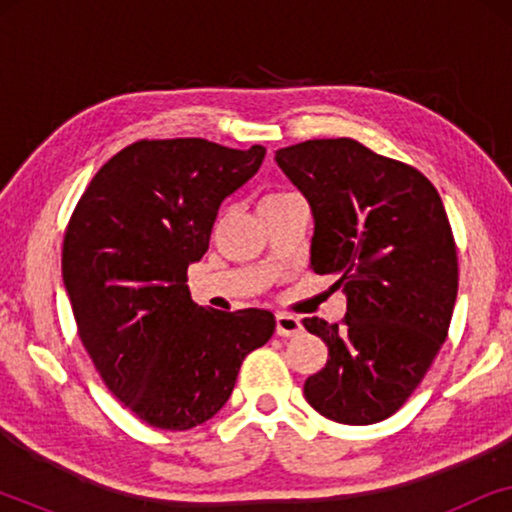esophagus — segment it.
<instances>
[{
    "label": "esophagus",
    "instance_id": "obj_1",
    "mask_svg": "<svg viewBox=\"0 0 512 512\" xmlns=\"http://www.w3.org/2000/svg\"><path fill=\"white\" fill-rule=\"evenodd\" d=\"M303 331V324H300L298 317H291V314H277V335L282 338H293Z\"/></svg>",
    "mask_w": 512,
    "mask_h": 512
}]
</instances>
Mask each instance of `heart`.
I'll return each instance as SVG.
<instances>
[{
    "label": "heart",
    "mask_w": 512,
    "mask_h": 512,
    "mask_svg": "<svg viewBox=\"0 0 512 512\" xmlns=\"http://www.w3.org/2000/svg\"><path fill=\"white\" fill-rule=\"evenodd\" d=\"M286 195H291V193H272V195H268V198H263V202H265V200H279V198H286Z\"/></svg>",
    "instance_id": "1"
}]
</instances>
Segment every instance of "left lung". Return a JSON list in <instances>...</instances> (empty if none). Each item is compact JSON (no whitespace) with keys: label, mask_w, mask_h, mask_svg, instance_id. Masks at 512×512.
<instances>
[{"label":"left lung","mask_w":512,"mask_h":512,"mask_svg":"<svg viewBox=\"0 0 512 512\" xmlns=\"http://www.w3.org/2000/svg\"><path fill=\"white\" fill-rule=\"evenodd\" d=\"M275 160L310 202V268L340 277L342 324H303L328 347L305 398L340 424L394 415L422 382L450 328L457 249L443 200L415 167L349 137L286 146Z\"/></svg>","instance_id":"left-lung-1"}]
</instances>
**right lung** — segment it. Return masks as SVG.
I'll list each match as a JSON object with an SVG mask.
<instances>
[{"label": "right lung", "mask_w": 512, "mask_h": 512, "mask_svg": "<svg viewBox=\"0 0 512 512\" xmlns=\"http://www.w3.org/2000/svg\"><path fill=\"white\" fill-rule=\"evenodd\" d=\"M263 158L261 144L142 139L102 165L67 226L62 282L83 347L111 394L156 429L212 419L244 356L275 333L272 312L205 310L186 284L221 202Z\"/></svg>", "instance_id": "1"}]
</instances>
